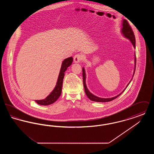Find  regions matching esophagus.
Returning a JSON list of instances; mask_svg holds the SVG:
<instances>
[{
  "label": "esophagus",
  "mask_w": 154,
  "mask_h": 154,
  "mask_svg": "<svg viewBox=\"0 0 154 154\" xmlns=\"http://www.w3.org/2000/svg\"><path fill=\"white\" fill-rule=\"evenodd\" d=\"M82 56L80 54H77L74 57V62L75 63H79L82 60Z\"/></svg>",
  "instance_id": "obj_1"
}]
</instances>
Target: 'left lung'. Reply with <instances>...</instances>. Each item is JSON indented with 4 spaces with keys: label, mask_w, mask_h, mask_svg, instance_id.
Segmentation results:
<instances>
[{
    "label": "left lung",
    "mask_w": 154,
    "mask_h": 154,
    "mask_svg": "<svg viewBox=\"0 0 154 154\" xmlns=\"http://www.w3.org/2000/svg\"><path fill=\"white\" fill-rule=\"evenodd\" d=\"M121 32L122 33V35H123V36L125 37L126 38L129 40L131 41V42L132 43V45H133L134 48H136V40H135V37L134 33L132 30L131 27L130 26L129 23L126 20H122V27H121ZM136 54H134V72L133 74L132 75V79L131 80L129 81V82L128 83V84L126 85V88L122 91V92L121 93H120L119 95L116 96L114 97H111V98H103V97H97L96 96L94 95V94H92L89 90H88L87 85H86V74H85V69L84 67H82V77H83V84H84V89H85V92L87 96H88V98L94 102H108L113 100L114 99H116L119 96L121 95L124 92L125 90L126 89V88L128 87V86L129 85V84H130V82H131L132 79L134 76V72H135V69H136Z\"/></svg>",
    "instance_id": "obj_1"
}]
</instances>
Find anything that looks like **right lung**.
I'll return each instance as SVG.
<instances>
[{"mask_svg": "<svg viewBox=\"0 0 154 154\" xmlns=\"http://www.w3.org/2000/svg\"><path fill=\"white\" fill-rule=\"evenodd\" d=\"M72 62H73V58L72 57L65 59L62 62L55 87L50 93V94L47 97H46V98H45L44 99H42V100H35L36 103L40 105L47 106V105H50V104H51L52 103L55 102L58 100L59 97L61 95L65 72L67 70V69L68 68V67H69L72 65Z\"/></svg>", "mask_w": 154, "mask_h": 154, "instance_id": "1", "label": "right lung"}]
</instances>
